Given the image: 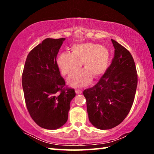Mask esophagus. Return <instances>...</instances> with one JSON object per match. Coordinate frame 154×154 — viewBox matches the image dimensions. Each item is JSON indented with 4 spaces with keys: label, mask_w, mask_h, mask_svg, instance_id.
Listing matches in <instances>:
<instances>
[{
    "label": "esophagus",
    "mask_w": 154,
    "mask_h": 154,
    "mask_svg": "<svg viewBox=\"0 0 154 154\" xmlns=\"http://www.w3.org/2000/svg\"><path fill=\"white\" fill-rule=\"evenodd\" d=\"M75 93H76L77 94H80L82 93V90L79 89H76L75 90Z\"/></svg>",
    "instance_id": "esophagus-1"
}]
</instances>
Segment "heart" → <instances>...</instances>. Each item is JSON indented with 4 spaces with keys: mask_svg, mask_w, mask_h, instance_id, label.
Segmentation results:
<instances>
[{
    "mask_svg": "<svg viewBox=\"0 0 154 154\" xmlns=\"http://www.w3.org/2000/svg\"><path fill=\"white\" fill-rule=\"evenodd\" d=\"M109 61V51L105 47L87 43L72 46L71 54H61L57 63L64 75L77 72L83 63L85 71L72 75L69 79L72 86L79 87L88 84L92 77L98 79L102 76L107 69Z\"/></svg>",
    "mask_w": 154,
    "mask_h": 154,
    "instance_id": "obj_1",
    "label": "heart"
}]
</instances>
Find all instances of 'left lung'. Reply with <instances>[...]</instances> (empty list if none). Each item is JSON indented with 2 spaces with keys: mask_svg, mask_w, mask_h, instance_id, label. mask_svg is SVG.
I'll return each mask as SVG.
<instances>
[{
  "mask_svg": "<svg viewBox=\"0 0 154 154\" xmlns=\"http://www.w3.org/2000/svg\"><path fill=\"white\" fill-rule=\"evenodd\" d=\"M115 48L110 66L92 88L83 91L90 122L101 130L118 126L133 104L137 87V72L131 54L111 39Z\"/></svg>",
  "mask_w": 154,
  "mask_h": 154,
  "instance_id": "8db88e82",
  "label": "left lung"
}]
</instances>
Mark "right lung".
I'll list each match as a JSON object with an SVG mask.
<instances>
[{"label":"right lung","mask_w":154,"mask_h":154,"mask_svg":"<svg viewBox=\"0 0 154 154\" xmlns=\"http://www.w3.org/2000/svg\"><path fill=\"white\" fill-rule=\"evenodd\" d=\"M64 38L43 40L31 50L22 72L26 105L31 118L40 127L54 130L68 119L74 89L66 86L56 61Z\"/></svg>","instance_id":"obj_1"}]
</instances>
